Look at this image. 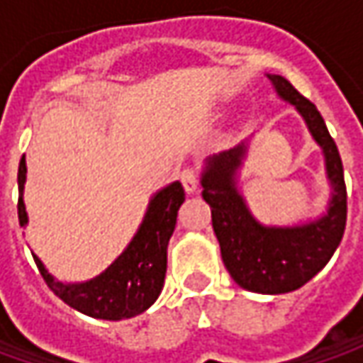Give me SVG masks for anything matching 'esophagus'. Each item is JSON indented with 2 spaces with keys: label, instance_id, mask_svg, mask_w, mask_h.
I'll list each match as a JSON object with an SVG mask.
<instances>
[{
  "label": "esophagus",
  "instance_id": "esophagus-1",
  "mask_svg": "<svg viewBox=\"0 0 363 363\" xmlns=\"http://www.w3.org/2000/svg\"><path fill=\"white\" fill-rule=\"evenodd\" d=\"M179 179H182V184H184V189H186V194H196L198 191V184H200V179H198V172L196 169H184L182 175H179Z\"/></svg>",
  "mask_w": 363,
  "mask_h": 363
}]
</instances>
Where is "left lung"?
Segmentation results:
<instances>
[{"label": "left lung", "instance_id": "8db88e82", "mask_svg": "<svg viewBox=\"0 0 363 363\" xmlns=\"http://www.w3.org/2000/svg\"><path fill=\"white\" fill-rule=\"evenodd\" d=\"M281 101L295 106L313 141L321 147L329 182V202L323 214L299 224H262L250 212L240 191V169L250 151L246 139L228 151L203 161L202 198L212 210V226L224 267L238 285L260 293H291L311 281L333 257L345 230L347 191L342 157L317 106L279 74H267Z\"/></svg>", "mask_w": 363, "mask_h": 363}]
</instances>
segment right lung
I'll list each match as a JSON object with an SVG mask.
<instances>
[{
  "label": "right lung",
  "instance_id": "1",
  "mask_svg": "<svg viewBox=\"0 0 363 363\" xmlns=\"http://www.w3.org/2000/svg\"><path fill=\"white\" fill-rule=\"evenodd\" d=\"M26 174L28 167L23 155L18 169V216L23 228L28 226V212L23 203ZM184 200L186 194L179 182H172L155 191L127 248L101 274L84 283H62L54 279L44 262L32 252L46 285L66 305L94 319L121 321L147 311L163 289L167 271V244L175 230L177 210Z\"/></svg>",
  "mask_w": 363,
  "mask_h": 363
}]
</instances>
